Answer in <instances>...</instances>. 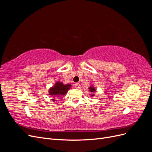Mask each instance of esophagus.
<instances>
[{
  "mask_svg": "<svg viewBox=\"0 0 152 152\" xmlns=\"http://www.w3.org/2000/svg\"><path fill=\"white\" fill-rule=\"evenodd\" d=\"M74 86H75V88H77V89H79V88H80V84H79V83L75 84H74Z\"/></svg>",
  "mask_w": 152,
  "mask_h": 152,
  "instance_id": "esophagus-1",
  "label": "esophagus"
}]
</instances>
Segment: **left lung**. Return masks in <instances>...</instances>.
I'll list each match as a JSON object with an SVG mask.
<instances>
[{
	"instance_id": "left-lung-1",
	"label": "left lung",
	"mask_w": 152,
	"mask_h": 152,
	"mask_svg": "<svg viewBox=\"0 0 152 152\" xmlns=\"http://www.w3.org/2000/svg\"><path fill=\"white\" fill-rule=\"evenodd\" d=\"M89 91L91 93H94V92L96 91V89L94 88V87H93V86H91V87H89ZM94 96V94H91V96Z\"/></svg>"
}]
</instances>
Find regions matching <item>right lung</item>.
<instances>
[{"label": "right lung", "instance_id": "right-lung-1", "mask_svg": "<svg viewBox=\"0 0 152 152\" xmlns=\"http://www.w3.org/2000/svg\"><path fill=\"white\" fill-rule=\"evenodd\" d=\"M71 88L70 84H63L61 82H57L54 86L49 90V94L51 96L53 101H56L55 99L60 97L61 95H65L68 91Z\"/></svg>", "mask_w": 152, "mask_h": 152}]
</instances>
